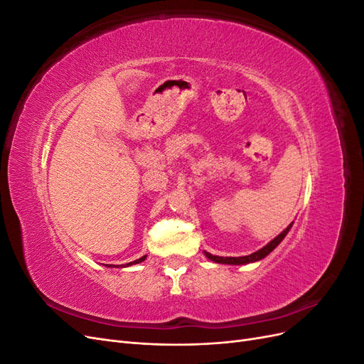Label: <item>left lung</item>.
<instances>
[{
	"label": "left lung",
	"instance_id": "left-lung-1",
	"mask_svg": "<svg viewBox=\"0 0 364 364\" xmlns=\"http://www.w3.org/2000/svg\"><path fill=\"white\" fill-rule=\"evenodd\" d=\"M291 226H293V222H291L287 228H285L279 235L274 237V238L270 241V243H267L266 246L261 247L259 250L250 253V255H246V257H217V255H213V253H209V252H205V255H206L208 259H211V261H214V262H218V264H229V266H243V264L257 262V261H259V259H262V258H266V257L269 255V253L281 243V241L285 238V235L289 234V230L291 229Z\"/></svg>",
	"mask_w": 364,
	"mask_h": 364
}]
</instances>
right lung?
<instances>
[{
  "label": "right lung",
  "mask_w": 364,
  "mask_h": 364,
  "mask_svg": "<svg viewBox=\"0 0 364 364\" xmlns=\"http://www.w3.org/2000/svg\"><path fill=\"white\" fill-rule=\"evenodd\" d=\"M147 258V255H144V257H141L139 259H135V261H132V262H127V264H123V266H114V264H107V267H129V266H134V264H139V262H142Z\"/></svg>",
  "instance_id": "add662e5"
}]
</instances>
